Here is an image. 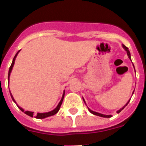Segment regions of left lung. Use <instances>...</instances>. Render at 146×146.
<instances>
[{
    "instance_id": "left-lung-1",
    "label": "left lung",
    "mask_w": 146,
    "mask_h": 146,
    "mask_svg": "<svg viewBox=\"0 0 146 146\" xmlns=\"http://www.w3.org/2000/svg\"><path fill=\"white\" fill-rule=\"evenodd\" d=\"M123 48L125 49V50H126V52H127V55H128V56H129V58L130 60H131V55H130V52H129V50L128 47H126V46H125V45H123ZM133 94H134V91H133ZM83 101L85 102L84 99H83ZM129 102H127V104H126L124 107H126V105H127V104H128ZM124 107H123V108H121V110H118V111L117 112V113H119L120 112H121V110H122L123 109V108H124ZM88 110H89V111H90V112H91V113H92V114L96 115H98V116H101V117H103V118H110V117H112L111 115H103V114H101V113H96V112L92 111V110H91L89 109V108H88Z\"/></svg>"
}]
</instances>
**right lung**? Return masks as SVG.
<instances>
[{"instance_id":"add662e5","label":"right lung","mask_w":146,"mask_h":146,"mask_svg":"<svg viewBox=\"0 0 146 146\" xmlns=\"http://www.w3.org/2000/svg\"><path fill=\"white\" fill-rule=\"evenodd\" d=\"M20 52V50H19V51H18V52H17V54H16V55H15V57H14V58H13V61H12V63H11V66H10V68H9V74H8V77H9V80L10 73H11V69H12V68H13V66H14V64H15V58H16L18 52ZM64 94H65V93H64V94H63V96H62L61 100H60V102H59V104H58V106H57V108H55V110H52V111L48 112V113H37L36 115L35 116V118H47V117L51 116V115H53L56 114V113H57L58 112L59 110H60V106H61L62 102H63V99H64ZM10 94H11V99H12L13 101H14L15 103H16L15 100V99H14V98H13L12 95H11V92H10ZM17 107L19 108H20V110H22V111H23V112H24V110H23V108H20V107H19V106H17ZM25 113L26 115H29V116L33 117V112L25 111Z\"/></svg>"}]
</instances>
